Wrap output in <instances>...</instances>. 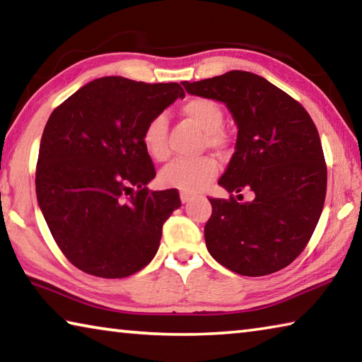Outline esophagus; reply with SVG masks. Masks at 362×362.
<instances>
[{"instance_id": "34e87169", "label": "esophagus", "mask_w": 362, "mask_h": 362, "mask_svg": "<svg viewBox=\"0 0 362 362\" xmlns=\"http://www.w3.org/2000/svg\"><path fill=\"white\" fill-rule=\"evenodd\" d=\"M180 199H182V203H188V201L192 199V194L187 192H180Z\"/></svg>"}]
</instances>
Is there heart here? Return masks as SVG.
Segmentation results:
<instances>
[{"mask_svg": "<svg viewBox=\"0 0 362 362\" xmlns=\"http://www.w3.org/2000/svg\"><path fill=\"white\" fill-rule=\"evenodd\" d=\"M180 112L194 124L204 131L203 144L216 151H225L230 145V139L222 129L225 113L220 103L207 97H193L180 107ZM169 124L164 115H155L146 121L142 131V145L151 159L166 161L169 158L168 145ZM218 173V164L212 156L182 158L175 159L159 174V180L164 187H173L183 192H199L211 183Z\"/></svg>", "mask_w": 362, "mask_h": 362, "instance_id": "heart-1", "label": "heart"}]
</instances>
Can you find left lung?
<instances>
[{"mask_svg": "<svg viewBox=\"0 0 362 362\" xmlns=\"http://www.w3.org/2000/svg\"><path fill=\"white\" fill-rule=\"evenodd\" d=\"M182 84L189 94L226 103L238 124L236 151L218 180L231 194L209 198L207 250L243 276L279 272L306 247L326 199L327 166L313 119L289 94L249 71ZM241 191L253 199H235Z\"/></svg>", "mask_w": 362, "mask_h": 362, "instance_id": "left-lung-1", "label": "left lung"}]
</instances>
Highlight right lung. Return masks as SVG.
Here are the masks:
<instances>
[{
    "label": "right lung",
    "instance_id": "add662e5",
    "mask_svg": "<svg viewBox=\"0 0 362 362\" xmlns=\"http://www.w3.org/2000/svg\"><path fill=\"white\" fill-rule=\"evenodd\" d=\"M183 95L179 83L107 76L83 86L49 116L36 198L54 241L81 272L126 278L155 257L163 225L182 203L175 188H146L156 170L142 131Z\"/></svg>",
    "mask_w": 362,
    "mask_h": 362
}]
</instances>
